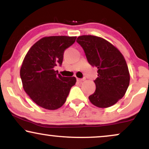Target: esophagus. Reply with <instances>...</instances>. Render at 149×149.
<instances>
[{
    "instance_id": "obj_1",
    "label": "esophagus",
    "mask_w": 149,
    "mask_h": 149,
    "mask_svg": "<svg viewBox=\"0 0 149 149\" xmlns=\"http://www.w3.org/2000/svg\"><path fill=\"white\" fill-rule=\"evenodd\" d=\"M84 81V79H77V81H79V82H82V81Z\"/></svg>"
}]
</instances>
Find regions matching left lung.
<instances>
[{
    "label": "left lung",
    "instance_id": "left-lung-1",
    "mask_svg": "<svg viewBox=\"0 0 149 149\" xmlns=\"http://www.w3.org/2000/svg\"><path fill=\"white\" fill-rule=\"evenodd\" d=\"M77 42L84 50L89 64L97 68L95 92L89 96L99 108L113 106L124 96L130 84V72L125 60L118 49L98 36L83 35Z\"/></svg>",
    "mask_w": 149,
    "mask_h": 149
}]
</instances>
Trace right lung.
I'll return each mask as SVG.
<instances>
[{
  "label": "right lung",
  "instance_id": "1",
  "mask_svg": "<svg viewBox=\"0 0 149 149\" xmlns=\"http://www.w3.org/2000/svg\"><path fill=\"white\" fill-rule=\"evenodd\" d=\"M76 36L43 37L34 43L24 59L20 77L24 91L39 107L56 110L65 103L76 83L74 77H64L54 70L62 64L65 49L75 42Z\"/></svg>",
  "mask_w": 149,
  "mask_h": 149
}]
</instances>
